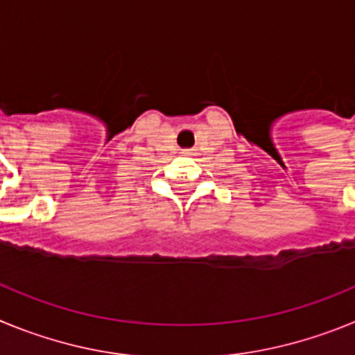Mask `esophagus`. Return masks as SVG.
Listing matches in <instances>:
<instances>
[{"label":"esophagus","mask_w":355,"mask_h":355,"mask_svg":"<svg viewBox=\"0 0 355 355\" xmlns=\"http://www.w3.org/2000/svg\"><path fill=\"white\" fill-rule=\"evenodd\" d=\"M183 155H190V150H183Z\"/></svg>","instance_id":"esophagus-1"}]
</instances>
